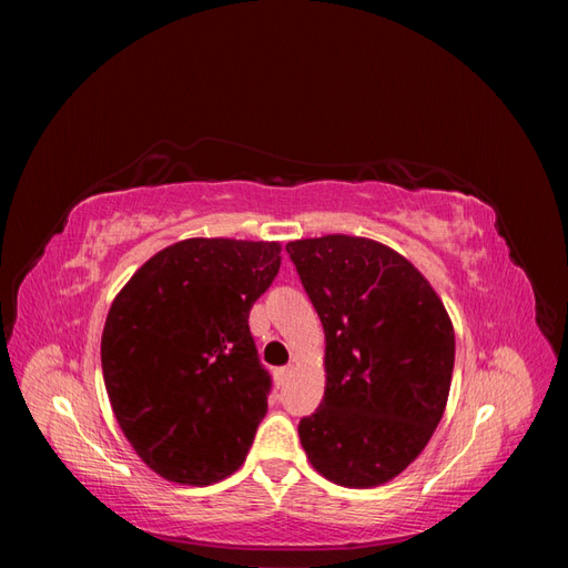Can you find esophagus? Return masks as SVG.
I'll return each instance as SVG.
<instances>
[{
	"mask_svg": "<svg viewBox=\"0 0 568 568\" xmlns=\"http://www.w3.org/2000/svg\"><path fill=\"white\" fill-rule=\"evenodd\" d=\"M288 376H291V367H280V369H274V382H277V386H284Z\"/></svg>",
	"mask_w": 568,
	"mask_h": 568,
	"instance_id": "1",
	"label": "esophagus"
}]
</instances>
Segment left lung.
I'll list each match as a JSON object with an SVG mask.
<instances>
[{"label": "left lung", "instance_id": "1", "mask_svg": "<svg viewBox=\"0 0 568 568\" xmlns=\"http://www.w3.org/2000/svg\"><path fill=\"white\" fill-rule=\"evenodd\" d=\"M286 253L326 338V388L298 424L303 450L338 486H382L417 459L443 417L453 322L424 274L372 239H301Z\"/></svg>", "mask_w": 568, "mask_h": 568}]
</instances>
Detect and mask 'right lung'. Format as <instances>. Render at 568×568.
<instances>
[{
    "label": "right lung",
    "instance_id": "1",
    "mask_svg": "<svg viewBox=\"0 0 568 568\" xmlns=\"http://www.w3.org/2000/svg\"><path fill=\"white\" fill-rule=\"evenodd\" d=\"M277 242L184 239L115 296L101 369L113 415L146 467L209 486L242 467L272 379L248 329L277 277Z\"/></svg>",
    "mask_w": 568,
    "mask_h": 568
}]
</instances>
